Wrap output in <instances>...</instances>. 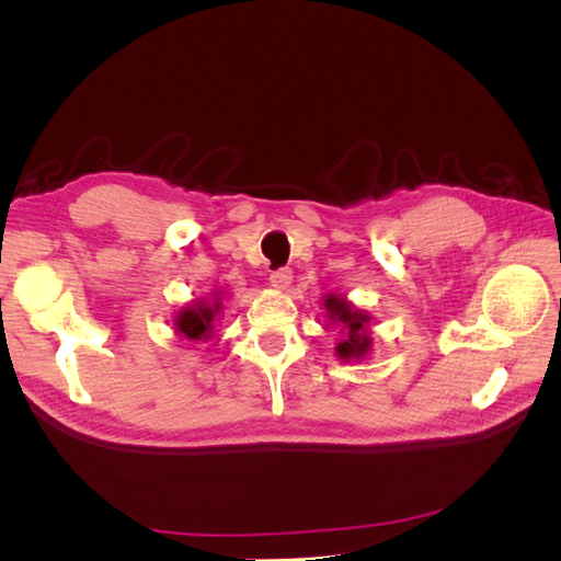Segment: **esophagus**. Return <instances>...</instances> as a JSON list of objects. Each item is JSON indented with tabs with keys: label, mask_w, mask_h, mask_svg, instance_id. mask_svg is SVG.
<instances>
[{
	"label": "esophagus",
	"mask_w": 561,
	"mask_h": 561,
	"mask_svg": "<svg viewBox=\"0 0 561 561\" xmlns=\"http://www.w3.org/2000/svg\"><path fill=\"white\" fill-rule=\"evenodd\" d=\"M268 280H271V285L276 287V290H287V287H290V283H293V268L283 266V268L271 271Z\"/></svg>",
	"instance_id": "obj_1"
}]
</instances>
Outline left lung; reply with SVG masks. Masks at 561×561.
Wrapping results in <instances>:
<instances>
[{"instance_id":"1","label":"left lung","mask_w":561,"mask_h":561,"mask_svg":"<svg viewBox=\"0 0 561 561\" xmlns=\"http://www.w3.org/2000/svg\"><path fill=\"white\" fill-rule=\"evenodd\" d=\"M322 301H325L322 307H325L328 318L336 322V325H342V330L346 332V336L334 348L339 358L346 363L365 358L371 348V336L367 332L369 316L365 311L353 309V304L346 301L344 297L328 295Z\"/></svg>"}]
</instances>
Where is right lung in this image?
Returning <instances> with one entry per match:
<instances>
[{
    "instance_id": "obj_1",
    "label": "right lung",
    "mask_w": 561,
    "mask_h": 561,
    "mask_svg": "<svg viewBox=\"0 0 561 561\" xmlns=\"http://www.w3.org/2000/svg\"><path fill=\"white\" fill-rule=\"evenodd\" d=\"M219 309H222V304H219V293L213 299V304H208L206 299L196 301L175 316V330L186 339H192V342H206V339H210L213 334L215 316L219 313Z\"/></svg>"
}]
</instances>
